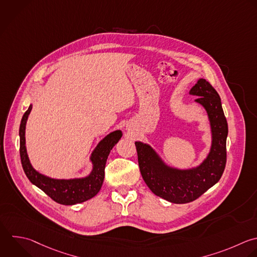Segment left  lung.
Returning <instances> with one entry per match:
<instances>
[{"label": "left lung", "instance_id": "obj_1", "mask_svg": "<svg viewBox=\"0 0 257 257\" xmlns=\"http://www.w3.org/2000/svg\"><path fill=\"white\" fill-rule=\"evenodd\" d=\"M195 102L205 109L211 132V146L206 158L196 167L180 169L169 165L149 144L136 142L139 166L151 191L175 204L192 202L213 187L221 178L226 165L228 124L217 91L204 78L190 89Z\"/></svg>", "mask_w": 257, "mask_h": 257}]
</instances>
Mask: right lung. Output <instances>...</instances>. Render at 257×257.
Instances as JSON below:
<instances>
[{"label":"right lung","mask_w":257,"mask_h":257,"mask_svg":"<svg viewBox=\"0 0 257 257\" xmlns=\"http://www.w3.org/2000/svg\"><path fill=\"white\" fill-rule=\"evenodd\" d=\"M31 109L32 104H30L28 110L24 113L19 130L20 157L27 178L33 185L41 189L51 199L62 205H75L93 198L101 189L108 155L121 139L122 132L120 130L113 131L99 141L89 157L92 169L87 176L73 179H55L35 170L29 160L25 133Z\"/></svg>","instance_id":"1"}]
</instances>
